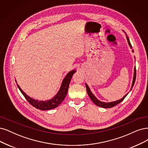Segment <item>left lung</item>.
Listing matches in <instances>:
<instances>
[{"mask_svg": "<svg viewBox=\"0 0 148 148\" xmlns=\"http://www.w3.org/2000/svg\"><path fill=\"white\" fill-rule=\"evenodd\" d=\"M126 38H127V42H128V44H129V46H130V47L132 49V46H131V44L130 42V41H129V38L127 37V35H126ZM132 52H134V50L132 51ZM135 79H136V68L135 66L134 68V77H133V80H132V86H131V88H130V90H132V88H133L134 86V85L135 84ZM85 85H86V91H87V93H88L89 97H90V99H91V101L93 102L97 106L99 107H102V108H111V107H113L114 106H115L116 105L118 104V103H119L121 102H122L124 98L126 97V96L128 95L129 92H127V93L124 96H123V98H121V99H120L118 101H113V102H102V101H100L99 100H98L97 98L96 97V96L92 93V92L91 91L89 86H88V85H87L86 84H85Z\"/></svg>", "mask_w": 148, "mask_h": 148, "instance_id": "1", "label": "left lung"}]
</instances>
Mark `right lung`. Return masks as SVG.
Listing matches in <instances>:
<instances>
[{"instance_id": "add662e5", "label": "right lung", "mask_w": 148, "mask_h": 148, "mask_svg": "<svg viewBox=\"0 0 148 148\" xmlns=\"http://www.w3.org/2000/svg\"><path fill=\"white\" fill-rule=\"evenodd\" d=\"M75 72V70H72L70 71L69 73H68L66 74V75L65 76V77L63 79L61 86H60V88L58 90L57 93L56 94V95L54 96V97H53L52 99L47 101H38L35 99H33V98L29 97L22 90L18 84H17V86L21 92H22V94L24 95V96L27 99V101H28L33 107H35L37 109H40L41 110H51V109H53L54 108L57 107L64 99L68 91L70 81L71 80V78L73 77V74ZM15 81L17 83V82H16V80Z\"/></svg>"}]
</instances>
